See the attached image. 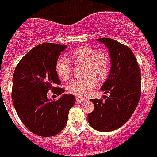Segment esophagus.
<instances>
[{
	"label": "esophagus",
	"mask_w": 157,
	"mask_h": 157,
	"mask_svg": "<svg viewBox=\"0 0 157 157\" xmlns=\"http://www.w3.org/2000/svg\"><path fill=\"white\" fill-rule=\"evenodd\" d=\"M85 100V98H76V101H77V102H78V103H80V102H84Z\"/></svg>",
	"instance_id": "obj_1"
}]
</instances>
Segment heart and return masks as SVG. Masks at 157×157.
<instances>
[{"label": "heart", "instance_id": "1", "mask_svg": "<svg viewBox=\"0 0 157 157\" xmlns=\"http://www.w3.org/2000/svg\"><path fill=\"white\" fill-rule=\"evenodd\" d=\"M72 63L74 64L83 63L84 76L83 79L72 81L67 85V90L75 96L83 97L87 92L94 89L97 81L104 82L108 78L111 71V58L106 52H98L96 48L89 45L79 47L69 55V60L59 58L55 64V70L61 79H69L72 72Z\"/></svg>", "mask_w": 157, "mask_h": 157}]
</instances>
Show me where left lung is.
<instances>
[{
	"label": "left lung",
	"instance_id": "1",
	"mask_svg": "<svg viewBox=\"0 0 157 157\" xmlns=\"http://www.w3.org/2000/svg\"><path fill=\"white\" fill-rule=\"evenodd\" d=\"M110 53L111 71L101 87L103 99H90L94 110L88 114L92 128L111 132L121 128L130 118L141 98V71L135 55L128 46L109 38L97 39Z\"/></svg>",
	"mask_w": 157,
	"mask_h": 157
}]
</instances>
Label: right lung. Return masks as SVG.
<instances>
[{
	"instance_id": "right-lung-1",
	"label": "right lung",
	"mask_w": 157,
	"mask_h": 157,
	"mask_svg": "<svg viewBox=\"0 0 157 157\" xmlns=\"http://www.w3.org/2000/svg\"><path fill=\"white\" fill-rule=\"evenodd\" d=\"M66 45L44 43L29 50L16 67L12 79V102L19 117L31 132L53 136L67 124L75 97L63 94L55 64ZM51 90L61 97L57 101L47 98Z\"/></svg>"
}]
</instances>
